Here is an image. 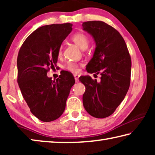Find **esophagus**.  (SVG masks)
Masks as SVG:
<instances>
[{
  "instance_id": "34e87169",
  "label": "esophagus",
  "mask_w": 155,
  "mask_h": 155,
  "mask_svg": "<svg viewBox=\"0 0 155 155\" xmlns=\"http://www.w3.org/2000/svg\"><path fill=\"white\" fill-rule=\"evenodd\" d=\"M74 79L76 82H78V78H79V75H78L77 74H74Z\"/></svg>"
}]
</instances>
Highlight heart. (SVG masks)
Instances as JSON below:
<instances>
[{"label": "heart", "mask_w": 155, "mask_h": 155, "mask_svg": "<svg viewBox=\"0 0 155 155\" xmlns=\"http://www.w3.org/2000/svg\"><path fill=\"white\" fill-rule=\"evenodd\" d=\"M72 40L77 44V45L81 49L85 50L88 47L89 38L87 36L83 33H77L72 36ZM63 47L61 46L58 50V56H61L62 54ZM81 65V63H77L74 61H69L66 64V69L68 71L72 72H77L79 70V67Z\"/></svg>", "instance_id": "1"}]
</instances>
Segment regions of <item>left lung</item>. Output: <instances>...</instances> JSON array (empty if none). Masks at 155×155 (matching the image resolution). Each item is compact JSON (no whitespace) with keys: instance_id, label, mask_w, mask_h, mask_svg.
<instances>
[{"instance_id":"1","label":"left lung","mask_w":155,"mask_h":155,"mask_svg":"<svg viewBox=\"0 0 155 155\" xmlns=\"http://www.w3.org/2000/svg\"><path fill=\"white\" fill-rule=\"evenodd\" d=\"M82 27L96 42L93 57L86 70L101 75L99 83L90 76L79 78L85 86L83 106L91 116L104 118L115 111L129 88L130 56L122 36L111 26L102 21H87Z\"/></svg>"}]
</instances>
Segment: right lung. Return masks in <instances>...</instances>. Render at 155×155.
I'll use <instances>...</instances> for the list:
<instances>
[{
	"label": "right lung",
	"instance_id": "obj_1",
	"mask_svg": "<svg viewBox=\"0 0 155 155\" xmlns=\"http://www.w3.org/2000/svg\"><path fill=\"white\" fill-rule=\"evenodd\" d=\"M72 27L65 23L38 28L26 39L18 52V85L31 112L42 122L61 116L75 83L73 75L65 70L55 81L46 75L57 66L58 50Z\"/></svg>",
	"mask_w": 155,
	"mask_h": 155
}]
</instances>
